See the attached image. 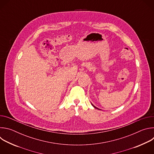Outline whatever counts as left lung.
<instances>
[{
    "instance_id": "1",
    "label": "left lung",
    "mask_w": 154,
    "mask_h": 154,
    "mask_svg": "<svg viewBox=\"0 0 154 154\" xmlns=\"http://www.w3.org/2000/svg\"><path fill=\"white\" fill-rule=\"evenodd\" d=\"M91 104H92V103H91ZM92 105H93V106H94V108H97V109H99V108H97V107H96V106H94V105H93V104H92Z\"/></svg>"
}]
</instances>
